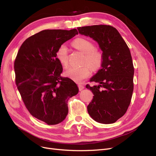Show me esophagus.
<instances>
[{
    "instance_id": "esophagus-1",
    "label": "esophagus",
    "mask_w": 156,
    "mask_h": 156,
    "mask_svg": "<svg viewBox=\"0 0 156 156\" xmlns=\"http://www.w3.org/2000/svg\"><path fill=\"white\" fill-rule=\"evenodd\" d=\"M78 87H79V90L80 91L83 90L84 88V87L83 85H81V84H79L78 85Z\"/></svg>"
}]
</instances>
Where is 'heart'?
Instances as JSON below:
<instances>
[{
    "label": "heart",
    "mask_w": 156,
    "mask_h": 156,
    "mask_svg": "<svg viewBox=\"0 0 156 156\" xmlns=\"http://www.w3.org/2000/svg\"><path fill=\"white\" fill-rule=\"evenodd\" d=\"M75 48L85 54L83 63H87L81 67H71L64 72L66 77L73 81L81 83L91 74V67L94 70L100 69L103 62V55L100 51L95 49V45L91 41L84 38H77L73 42ZM56 58L64 67L68 64V49L66 44L59 46L56 53ZM90 66L91 67H89Z\"/></svg>",
    "instance_id": "1"
}]
</instances>
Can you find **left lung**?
Masks as SVG:
<instances>
[{
    "label": "left lung",
    "mask_w": 156,
    "mask_h": 156,
    "mask_svg": "<svg viewBox=\"0 0 156 156\" xmlns=\"http://www.w3.org/2000/svg\"><path fill=\"white\" fill-rule=\"evenodd\" d=\"M77 29L79 34L97 42L103 55L101 69L90 80L98 84L86 86L94 95L87 106L88 112L99 123H115L127 111L133 91L134 68L129 49L112 26L92 25Z\"/></svg>",
    "instance_id": "8db88e82"
}]
</instances>
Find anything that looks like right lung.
I'll return each instance as SVG.
<instances>
[{
  "mask_svg": "<svg viewBox=\"0 0 156 156\" xmlns=\"http://www.w3.org/2000/svg\"><path fill=\"white\" fill-rule=\"evenodd\" d=\"M76 34L75 29L42 30L23 42L14 62L16 83L27 108L48 125L66 119L68 101L79 92L72 80L61 77L62 66L56 56L59 46Z\"/></svg>",
  "mask_w": 156,
  "mask_h": 156,
  "instance_id": "add662e5",
  "label": "right lung"
}]
</instances>
